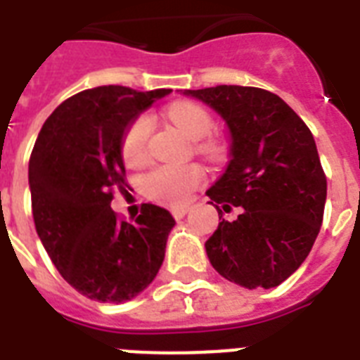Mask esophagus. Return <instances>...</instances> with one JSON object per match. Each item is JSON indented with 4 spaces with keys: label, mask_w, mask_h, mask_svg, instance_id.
Masks as SVG:
<instances>
[{
    "label": "esophagus",
    "mask_w": 360,
    "mask_h": 360,
    "mask_svg": "<svg viewBox=\"0 0 360 360\" xmlns=\"http://www.w3.org/2000/svg\"><path fill=\"white\" fill-rule=\"evenodd\" d=\"M186 213H188V205H175V207H172V214H174L177 220L183 219Z\"/></svg>",
    "instance_id": "1"
}]
</instances>
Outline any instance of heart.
I'll list each match as a JSON object with an SVG mask.
<instances>
[{
  "mask_svg": "<svg viewBox=\"0 0 360 360\" xmlns=\"http://www.w3.org/2000/svg\"><path fill=\"white\" fill-rule=\"evenodd\" d=\"M169 121H174L186 136L192 140H198V151L207 157H219L222 147L217 140L205 138L213 130V117L202 104L181 101L172 104L166 110ZM151 134V120L147 115L136 117L124 130L123 141H121V155L127 166H138L147 157V141ZM203 179V172L198 166H160L155 168L143 181L147 196L160 202H181L186 196V192Z\"/></svg>",
  "mask_w": 360,
  "mask_h": 360,
  "instance_id": "b5f03b06",
  "label": "heart"
}]
</instances>
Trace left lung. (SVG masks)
<instances>
[{"instance_id": "1", "label": "left lung", "mask_w": 360, "mask_h": 360, "mask_svg": "<svg viewBox=\"0 0 360 360\" xmlns=\"http://www.w3.org/2000/svg\"><path fill=\"white\" fill-rule=\"evenodd\" d=\"M213 108L230 130V162L207 191L219 228L205 243L226 280L274 288L301 267L323 222L327 177L304 121L271 91L217 86L185 89ZM239 207L236 221L221 211Z\"/></svg>"}]
</instances>
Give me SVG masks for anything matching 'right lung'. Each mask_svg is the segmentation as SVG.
I'll return each instance as SVG.
<instances>
[{
    "label": "right lung",
    "instance_id": "1",
    "mask_svg": "<svg viewBox=\"0 0 360 360\" xmlns=\"http://www.w3.org/2000/svg\"><path fill=\"white\" fill-rule=\"evenodd\" d=\"M172 89L101 86L72 95L44 121L30 158L37 233L76 291L98 302L134 299L157 276L175 226L169 211L143 203L134 222L110 207L123 188L124 130Z\"/></svg>",
    "mask_w": 360,
    "mask_h": 360
}]
</instances>
